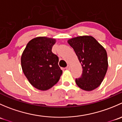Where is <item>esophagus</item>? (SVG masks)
I'll return each mask as SVG.
<instances>
[{
    "label": "esophagus",
    "mask_w": 122,
    "mask_h": 122,
    "mask_svg": "<svg viewBox=\"0 0 122 122\" xmlns=\"http://www.w3.org/2000/svg\"><path fill=\"white\" fill-rule=\"evenodd\" d=\"M66 69L67 70H70V66H69V65L68 66H67V67H66Z\"/></svg>",
    "instance_id": "1"
}]
</instances>
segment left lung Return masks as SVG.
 <instances>
[{
	"mask_svg": "<svg viewBox=\"0 0 122 122\" xmlns=\"http://www.w3.org/2000/svg\"><path fill=\"white\" fill-rule=\"evenodd\" d=\"M68 43L74 49L83 68L80 78L76 83L81 89L92 91L101 84L108 67L106 51L92 36L71 38Z\"/></svg>",
	"mask_w": 122,
	"mask_h": 122,
	"instance_id": "left-lung-1",
	"label": "left lung"
}]
</instances>
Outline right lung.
<instances>
[{"label":"right lung","mask_w":122,"mask_h":122,"mask_svg":"<svg viewBox=\"0 0 122 122\" xmlns=\"http://www.w3.org/2000/svg\"><path fill=\"white\" fill-rule=\"evenodd\" d=\"M56 40L40 36L30 40L21 56V66L25 76L35 88L47 90L57 83L62 73L59 59L52 53Z\"/></svg>","instance_id":"add662e5"}]
</instances>
